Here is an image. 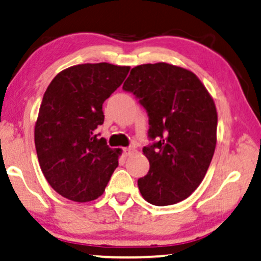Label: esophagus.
<instances>
[{
    "label": "esophagus",
    "instance_id": "34e87169",
    "mask_svg": "<svg viewBox=\"0 0 261 261\" xmlns=\"http://www.w3.org/2000/svg\"><path fill=\"white\" fill-rule=\"evenodd\" d=\"M133 152H134L133 146H130V147H126V148L122 149V153H124V155H126V157H127V155H130L131 153H133Z\"/></svg>",
    "mask_w": 261,
    "mask_h": 261
}]
</instances>
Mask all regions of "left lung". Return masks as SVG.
<instances>
[{"label": "left lung", "mask_w": 261, "mask_h": 261, "mask_svg": "<svg viewBox=\"0 0 261 261\" xmlns=\"http://www.w3.org/2000/svg\"><path fill=\"white\" fill-rule=\"evenodd\" d=\"M122 89L148 115L151 142L143 153L149 170L137 180L141 195L155 206L182 201L199 187L214 157V99L193 72L164 62L134 67Z\"/></svg>", "instance_id": "1"}]
</instances>
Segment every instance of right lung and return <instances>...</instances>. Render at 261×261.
Returning a JSON list of instances; mask_svg holds the SVG:
<instances>
[{
  "mask_svg": "<svg viewBox=\"0 0 261 261\" xmlns=\"http://www.w3.org/2000/svg\"><path fill=\"white\" fill-rule=\"evenodd\" d=\"M130 67L107 62L72 66L51 81L43 101L34 141L39 164L51 188L61 196L87 202L103 194L118 167L119 149L99 139L103 103Z\"/></svg>",
  "mask_w": 261,
  "mask_h": 261,
  "instance_id": "right-lung-1",
  "label": "right lung"
}]
</instances>
